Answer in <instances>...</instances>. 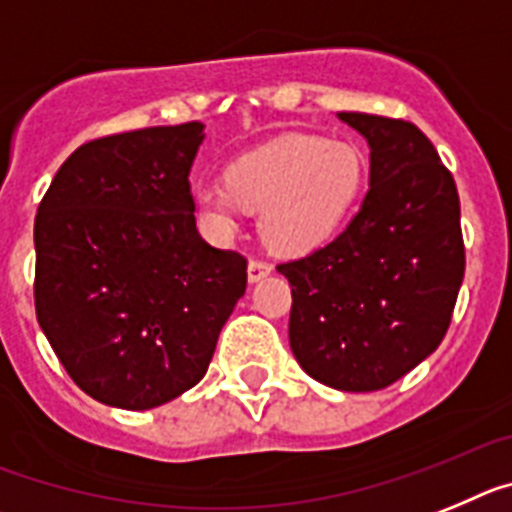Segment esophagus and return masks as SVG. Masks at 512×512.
Segmentation results:
<instances>
[{
	"mask_svg": "<svg viewBox=\"0 0 512 512\" xmlns=\"http://www.w3.org/2000/svg\"><path fill=\"white\" fill-rule=\"evenodd\" d=\"M270 273H273V265L265 260H250V265H247V278H250V283L262 281Z\"/></svg>",
	"mask_w": 512,
	"mask_h": 512,
	"instance_id": "esophagus-1",
	"label": "esophagus"
}]
</instances>
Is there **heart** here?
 I'll use <instances>...</instances> for the list:
<instances>
[{"label": "heart", "instance_id": "heart-1", "mask_svg": "<svg viewBox=\"0 0 512 512\" xmlns=\"http://www.w3.org/2000/svg\"><path fill=\"white\" fill-rule=\"evenodd\" d=\"M366 188V159L350 141L286 133L229 162L224 182L195 188L198 224L213 242H229L242 211H260L270 250L306 255L345 226Z\"/></svg>", "mask_w": 512, "mask_h": 512}]
</instances>
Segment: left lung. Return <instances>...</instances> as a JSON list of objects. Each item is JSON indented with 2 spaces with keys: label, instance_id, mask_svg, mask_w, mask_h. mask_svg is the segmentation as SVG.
Wrapping results in <instances>:
<instances>
[{
  "label": "left lung",
  "instance_id": "1",
  "mask_svg": "<svg viewBox=\"0 0 512 512\" xmlns=\"http://www.w3.org/2000/svg\"><path fill=\"white\" fill-rule=\"evenodd\" d=\"M371 149L368 193L348 229L283 262L299 366L340 391H379L441 345L464 281L456 182L417 126L337 113Z\"/></svg>",
  "mask_w": 512,
  "mask_h": 512
}]
</instances>
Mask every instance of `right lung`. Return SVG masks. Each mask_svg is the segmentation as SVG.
<instances>
[{
  "instance_id": "1",
  "label": "right lung",
  "mask_w": 512,
  "mask_h": 512,
  "mask_svg": "<svg viewBox=\"0 0 512 512\" xmlns=\"http://www.w3.org/2000/svg\"><path fill=\"white\" fill-rule=\"evenodd\" d=\"M201 144L198 121L87 141L38 206V324L74 384L110 407L193 389L247 288V260L195 229Z\"/></svg>"
}]
</instances>
